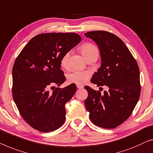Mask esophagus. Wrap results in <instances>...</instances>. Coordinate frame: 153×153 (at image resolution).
<instances>
[{
	"instance_id": "esophagus-1",
	"label": "esophagus",
	"mask_w": 153,
	"mask_h": 153,
	"mask_svg": "<svg viewBox=\"0 0 153 153\" xmlns=\"http://www.w3.org/2000/svg\"><path fill=\"white\" fill-rule=\"evenodd\" d=\"M84 87L83 85H77V89H82Z\"/></svg>"
}]
</instances>
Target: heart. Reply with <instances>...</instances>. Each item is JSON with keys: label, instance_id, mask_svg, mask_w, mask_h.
Instances as JSON below:
<instances>
[{"label": "heart", "instance_id": "heart-1", "mask_svg": "<svg viewBox=\"0 0 153 153\" xmlns=\"http://www.w3.org/2000/svg\"><path fill=\"white\" fill-rule=\"evenodd\" d=\"M79 51L84 57L87 59L91 58L98 57L99 55V51L97 46L91 43H85L79 46ZM70 52H66L62 55L60 59V65L62 68H68L69 66ZM91 76V73L88 71H78L74 70L70 72L67 76V79L69 82L75 83L77 85H82L87 82Z\"/></svg>", "mask_w": 153, "mask_h": 153}]
</instances>
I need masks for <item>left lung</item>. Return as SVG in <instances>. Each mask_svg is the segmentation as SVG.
<instances>
[{
  "mask_svg": "<svg viewBox=\"0 0 153 153\" xmlns=\"http://www.w3.org/2000/svg\"><path fill=\"white\" fill-rule=\"evenodd\" d=\"M98 46L101 66L91 82L98 87L106 85L108 91L92 89L88 86L85 100L89 119L96 126L115 128L132 113L141 93L139 68L136 60L123 42L111 33L103 30L85 33Z\"/></svg>",
  "mask_w": 153,
  "mask_h": 153,
  "instance_id": "obj_1",
  "label": "left lung"
}]
</instances>
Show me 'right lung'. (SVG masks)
<instances>
[{
  "label": "right lung",
  "mask_w": 153,
  "mask_h": 153,
  "mask_svg": "<svg viewBox=\"0 0 153 153\" xmlns=\"http://www.w3.org/2000/svg\"><path fill=\"white\" fill-rule=\"evenodd\" d=\"M81 41L76 33H42L29 41L12 68V96L19 113L32 128L43 132L57 130L66 119L65 104L76 91L65 81L60 59Z\"/></svg>",
  "instance_id": "right-lung-1"
}]
</instances>
